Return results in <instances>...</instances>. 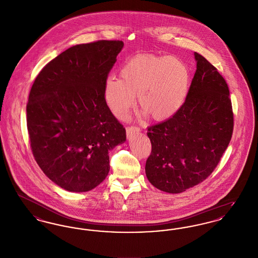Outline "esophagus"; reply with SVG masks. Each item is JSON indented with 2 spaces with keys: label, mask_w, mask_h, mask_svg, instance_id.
Here are the masks:
<instances>
[{
  "label": "esophagus",
  "mask_w": 258,
  "mask_h": 258,
  "mask_svg": "<svg viewBox=\"0 0 258 258\" xmlns=\"http://www.w3.org/2000/svg\"><path fill=\"white\" fill-rule=\"evenodd\" d=\"M140 132V128L139 127H136V126H130L126 128V136L130 138L132 137L133 135H135L136 134H138Z\"/></svg>",
  "instance_id": "obj_1"
}]
</instances>
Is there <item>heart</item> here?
Masks as SVG:
<instances>
[{"instance_id":"obj_1","label":"heart","mask_w":258,"mask_h":258,"mask_svg":"<svg viewBox=\"0 0 258 258\" xmlns=\"http://www.w3.org/2000/svg\"><path fill=\"white\" fill-rule=\"evenodd\" d=\"M120 76H110L104 83V98L114 116L124 119L138 96L139 106L156 121L168 120L182 108L190 79L178 57L151 54L131 58Z\"/></svg>"}]
</instances>
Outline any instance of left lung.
<instances>
[{
	"instance_id": "left-lung-1",
	"label": "left lung",
	"mask_w": 258,
	"mask_h": 258,
	"mask_svg": "<svg viewBox=\"0 0 258 258\" xmlns=\"http://www.w3.org/2000/svg\"><path fill=\"white\" fill-rule=\"evenodd\" d=\"M197 71L182 108L148 127L152 143L145 172L158 189L180 194L214 171L233 132L228 86L217 69L195 52Z\"/></svg>"
}]
</instances>
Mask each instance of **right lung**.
<instances>
[{"mask_svg": "<svg viewBox=\"0 0 258 258\" xmlns=\"http://www.w3.org/2000/svg\"><path fill=\"white\" fill-rule=\"evenodd\" d=\"M120 40L77 44L38 74L27 104L35 160L50 180L72 192L98 186L110 170L108 152L125 141V130L104 98V83Z\"/></svg>", "mask_w": 258, "mask_h": 258, "instance_id": "1", "label": "right lung"}]
</instances>
